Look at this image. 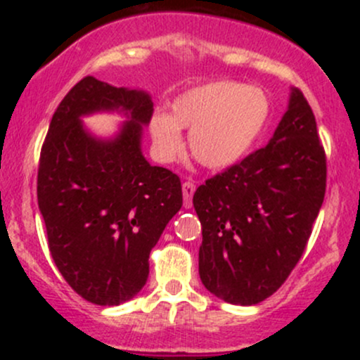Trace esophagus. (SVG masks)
Here are the masks:
<instances>
[{"label":"esophagus","mask_w":360,"mask_h":360,"mask_svg":"<svg viewBox=\"0 0 360 360\" xmlns=\"http://www.w3.org/2000/svg\"><path fill=\"white\" fill-rule=\"evenodd\" d=\"M193 193H195V184L190 183V181L183 183V205H184V209H191V205H193V202H191V198H193Z\"/></svg>","instance_id":"obj_1"}]
</instances>
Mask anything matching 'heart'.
Returning a JSON list of instances; mask_svg holds the SVG:
<instances>
[{
	"instance_id": "b5f03b06",
	"label": "heart",
	"mask_w": 360,
	"mask_h": 360,
	"mask_svg": "<svg viewBox=\"0 0 360 360\" xmlns=\"http://www.w3.org/2000/svg\"><path fill=\"white\" fill-rule=\"evenodd\" d=\"M264 90L240 82H214L179 94L169 115L150 118L153 148L162 162H174L184 150L181 130L190 134L195 160L212 170L237 165L249 155L270 118Z\"/></svg>"
}]
</instances>
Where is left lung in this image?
Listing matches in <instances>:
<instances>
[{
  "mask_svg": "<svg viewBox=\"0 0 360 360\" xmlns=\"http://www.w3.org/2000/svg\"><path fill=\"white\" fill-rule=\"evenodd\" d=\"M326 193V155L307 99L291 89L268 144L197 188L198 274L231 304L261 303L303 254Z\"/></svg>",
  "mask_w": 360,
  "mask_h": 360,
  "instance_id": "1",
  "label": "left lung"
}]
</instances>
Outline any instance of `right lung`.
<instances>
[{
    "label": "right lung",
    "mask_w": 360,
    "mask_h": 360,
    "mask_svg": "<svg viewBox=\"0 0 360 360\" xmlns=\"http://www.w3.org/2000/svg\"><path fill=\"white\" fill-rule=\"evenodd\" d=\"M123 115L110 138L82 118ZM153 103L146 90L85 76L50 122L38 169V205L49 249L66 282L101 307L132 300L150 275V252L183 205L181 181L143 155Z\"/></svg>",
    "instance_id": "1"
}]
</instances>
